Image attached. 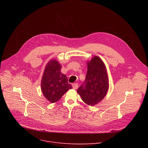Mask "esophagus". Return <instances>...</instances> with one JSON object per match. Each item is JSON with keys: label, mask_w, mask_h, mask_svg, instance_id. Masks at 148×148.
<instances>
[{"label": "esophagus", "mask_w": 148, "mask_h": 148, "mask_svg": "<svg viewBox=\"0 0 148 148\" xmlns=\"http://www.w3.org/2000/svg\"><path fill=\"white\" fill-rule=\"evenodd\" d=\"M72 86H73V88L74 89H77L78 88V83H74L72 84Z\"/></svg>", "instance_id": "esophagus-1"}]
</instances>
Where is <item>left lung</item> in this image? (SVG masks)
Returning <instances> with one entry per match:
<instances>
[{
	"instance_id": "obj_1",
	"label": "left lung",
	"mask_w": 148,
	"mask_h": 148,
	"mask_svg": "<svg viewBox=\"0 0 148 148\" xmlns=\"http://www.w3.org/2000/svg\"><path fill=\"white\" fill-rule=\"evenodd\" d=\"M87 64L86 79L78 88L77 92L84 102L92 106L106 95L109 82L106 67L99 57L94 56Z\"/></svg>"
}]
</instances>
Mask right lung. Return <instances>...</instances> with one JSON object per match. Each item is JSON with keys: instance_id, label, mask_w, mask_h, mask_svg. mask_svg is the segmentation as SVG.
<instances>
[{"instance_id": "1", "label": "right lung", "mask_w": 148, "mask_h": 148, "mask_svg": "<svg viewBox=\"0 0 148 148\" xmlns=\"http://www.w3.org/2000/svg\"><path fill=\"white\" fill-rule=\"evenodd\" d=\"M61 69L59 62L53 59L47 64L42 77L41 91L51 103L58 101L69 90L72 88L66 75L61 73Z\"/></svg>"}]
</instances>
